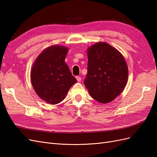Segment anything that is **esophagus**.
I'll use <instances>...</instances> for the list:
<instances>
[{"label": "esophagus", "instance_id": "1", "mask_svg": "<svg viewBox=\"0 0 157 157\" xmlns=\"http://www.w3.org/2000/svg\"><path fill=\"white\" fill-rule=\"evenodd\" d=\"M76 78H77V81H78V82L81 81V77H78V76H77V77H76Z\"/></svg>", "mask_w": 157, "mask_h": 157}]
</instances>
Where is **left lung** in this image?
I'll list each match as a JSON object with an SVG mask.
<instances>
[{
  "label": "left lung",
  "mask_w": 157,
  "mask_h": 157,
  "mask_svg": "<svg viewBox=\"0 0 157 157\" xmlns=\"http://www.w3.org/2000/svg\"><path fill=\"white\" fill-rule=\"evenodd\" d=\"M87 56L85 86L91 97L98 102H111L121 94L128 82V68L124 56L104 42L88 47Z\"/></svg>",
  "instance_id": "8db88e82"
}]
</instances>
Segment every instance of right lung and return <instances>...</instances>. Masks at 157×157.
<instances>
[{
    "instance_id": "right-lung-1",
    "label": "right lung",
    "mask_w": 157,
    "mask_h": 157,
    "mask_svg": "<svg viewBox=\"0 0 157 157\" xmlns=\"http://www.w3.org/2000/svg\"><path fill=\"white\" fill-rule=\"evenodd\" d=\"M69 48L60 45L47 47L38 56L31 70V81L36 94L46 103L56 105L65 98L77 82L65 59Z\"/></svg>"
}]
</instances>
